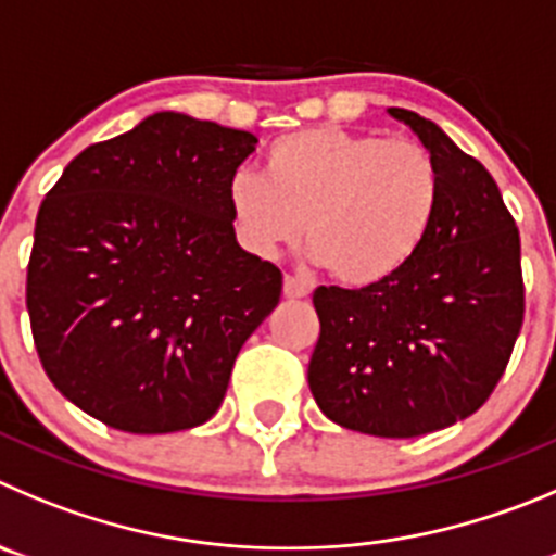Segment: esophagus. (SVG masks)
I'll return each mask as SVG.
<instances>
[{
  "mask_svg": "<svg viewBox=\"0 0 556 556\" xmlns=\"http://www.w3.org/2000/svg\"><path fill=\"white\" fill-rule=\"evenodd\" d=\"M282 293L288 295V299H304V295L309 293V288L307 285L302 282V279H295V277H285V282H282Z\"/></svg>",
  "mask_w": 556,
  "mask_h": 556,
  "instance_id": "esophagus-1",
  "label": "esophagus"
}]
</instances>
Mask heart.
I'll use <instances>...</instances> for the list:
<instances>
[{
  "label": "heart",
  "instance_id": "b5f03b06",
  "mask_svg": "<svg viewBox=\"0 0 556 556\" xmlns=\"http://www.w3.org/2000/svg\"><path fill=\"white\" fill-rule=\"evenodd\" d=\"M439 197V164L417 139L315 126L268 148L266 178L238 173L230 180V214L254 254L288 247L304 227L313 261L359 288L412 261Z\"/></svg>",
  "mask_w": 556,
  "mask_h": 556
}]
</instances>
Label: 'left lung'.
Instances as JSON below:
<instances>
[{"label":"left lung","mask_w":556,"mask_h":556,"mask_svg":"<svg viewBox=\"0 0 556 556\" xmlns=\"http://www.w3.org/2000/svg\"><path fill=\"white\" fill-rule=\"evenodd\" d=\"M389 114L439 164L435 219L392 277L315 290L320 337L307 378L331 422L414 439L471 417L500 383L523 324L521 238L480 161L417 112Z\"/></svg>","instance_id":"1"}]
</instances>
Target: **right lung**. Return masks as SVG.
<instances>
[{"label": "right lung", "mask_w": 556, "mask_h": 556, "mask_svg": "<svg viewBox=\"0 0 556 556\" xmlns=\"http://www.w3.org/2000/svg\"><path fill=\"white\" fill-rule=\"evenodd\" d=\"M257 137L178 112L96 142L40 202L27 313L46 376L126 433L214 417L279 304L282 271L238 247L230 180Z\"/></svg>", "instance_id": "1"}]
</instances>
